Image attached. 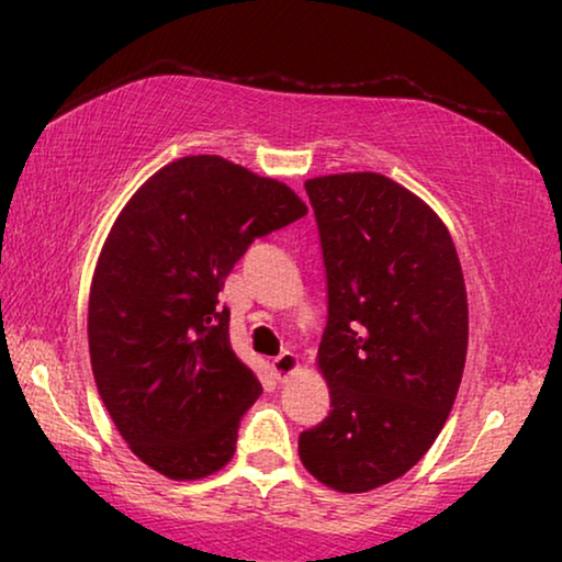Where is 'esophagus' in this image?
I'll return each instance as SVG.
<instances>
[{
    "mask_svg": "<svg viewBox=\"0 0 562 562\" xmlns=\"http://www.w3.org/2000/svg\"><path fill=\"white\" fill-rule=\"evenodd\" d=\"M271 368H273V375L279 381H286L291 373L296 371L299 368V360H296V356L294 352H289V350H283L281 356H276L273 360H271Z\"/></svg>",
    "mask_w": 562,
    "mask_h": 562,
    "instance_id": "esophagus-1",
    "label": "esophagus"
}]
</instances>
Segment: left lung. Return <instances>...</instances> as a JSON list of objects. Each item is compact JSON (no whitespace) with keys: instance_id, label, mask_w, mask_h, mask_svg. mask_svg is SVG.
Returning <instances> with one entry per match:
<instances>
[{"instance_id":"obj_1","label":"left lung","mask_w":562,"mask_h":562,"mask_svg":"<svg viewBox=\"0 0 562 562\" xmlns=\"http://www.w3.org/2000/svg\"><path fill=\"white\" fill-rule=\"evenodd\" d=\"M319 229L329 414L299 435L306 471L342 494L396 481L432 448L463 379L468 299L440 217L381 173L304 183Z\"/></svg>"}]
</instances>
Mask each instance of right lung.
<instances>
[{
	"label": "right lung",
	"instance_id": "right-lung-1",
	"mask_svg": "<svg viewBox=\"0 0 562 562\" xmlns=\"http://www.w3.org/2000/svg\"><path fill=\"white\" fill-rule=\"evenodd\" d=\"M286 183L189 156L143 183L114 222L89 296L99 396L130 450L173 481L233 458L260 383L229 345L217 294L258 237L302 220Z\"/></svg>",
	"mask_w": 562,
	"mask_h": 562
}]
</instances>
